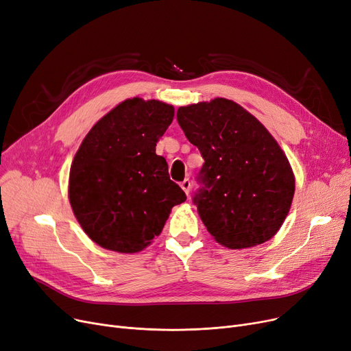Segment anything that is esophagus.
<instances>
[{
    "label": "esophagus",
    "mask_w": 351,
    "mask_h": 351,
    "mask_svg": "<svg viewBox=\"0 0 351 351\" xmlns=\"http://www.w3.org/2000/svg\"><path fill=\"white\" fill-rule=\"evenodd\" d=\"M180 188L185 191L186 195H189V191H191V180H189V179H185V180L180 184Z\"/></svg>",
    "instance_id": "34e87169"
}]
</instances>
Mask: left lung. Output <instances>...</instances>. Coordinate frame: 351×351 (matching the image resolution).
Segmentation results:
<instances>
[{
	"mask_svg": "<svg viewBox=\"0 0 351 351\" xmlns=\"http://www.w3.org/2000/svg\"><path fill=\"white\" fill-rule=\"evenodd\" d=\"M176 117L205 160L193 204L208 232L231 250L271 239L295 191L277 141L250 112L222 97L179 108Z\"/></svg>",
	"mask_w": 351,
	"mask_h": 351,
	"instance_id": "obj_1",
	"label": "left lung"
}]
</instances>
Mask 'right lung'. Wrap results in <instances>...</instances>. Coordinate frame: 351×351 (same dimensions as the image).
Here are the masks:
<instances>
[{
	"label": "right lung",
	"instance_id": "add662e5",
	"mask_svg": "<svg viewBox=\"0 0 351 351\" xmlns=\"http://www.w3.org/2000/svg\"><path fill=\"white\" fill-rule=\"evenodd\" d=\"M173 116L171 104L128 99L82 142L71 163L69 197L74 217L97 245L139 252L162 232L171 209L186 201L165 158L156 155Z\"/></svg>",
	"mask_w": 351,
	"mask_h": 351
}]
</instances>
